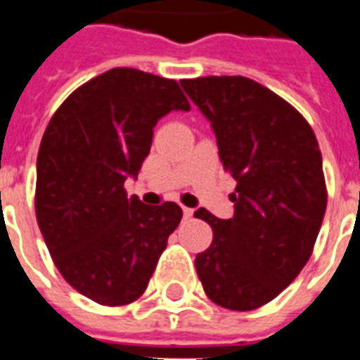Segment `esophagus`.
<instances>
[{
  "label": "esophagus",
  "instance_id": "obj_1",
  "mask_svg": "<svg viewBox=\"0 0 360 360\" xmlns=\"http://www.w3.org/2000/svg\"><path fill=\"white\" fill-rule=\"evenodd\" d=\"M193 214H195V210H193V208L183 206V216H185V218H193Z\"/></svg>",
  "mask_w": 360,
  "mask_h": 360
}]
</instances>
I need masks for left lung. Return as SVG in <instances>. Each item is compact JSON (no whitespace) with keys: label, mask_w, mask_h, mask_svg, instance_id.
Listing matches in <instances>:
<instances>
[{"label":"left lung","mask_w":360,"mask_h":360,"mask_svg":"<svg viewBox=\"0 0 360 360\" xmlns=\"http://www.w3.org/2000/svg\"><path fill=\"white\" fill-rule=\"evenodd\" d=\"M181 86L210 121L219 160L237 181L233 218L195 212L214 231L196 255V274L210 301L255 310L312 255L328 202L318 141L293 105L247 77L185 79Z\"/></svg>","instance_id":"1"}]
</instances>
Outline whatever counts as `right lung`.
Returning a JSON list of instances; mask_svg holds the SVG:
<instances>
[{
    "label": "right lung",
    "instance_id": "add662e5",
    "mask_svg": "<svg viewBox=\"0 0 360 360\" xmlns=\"http://www.w3.org/2000/svg\"><path fill=\"white\" fill-rule=\"evenodd\" d=\"M191 103L172 79L117 67L59 105L36 162V219L53 262L92 301L121 307L148 287L183 212L127 196L152 146L154 127Z\"/></svg>",
    "mask_w": 360,
    "mask_h": 360
}]
</instances>
